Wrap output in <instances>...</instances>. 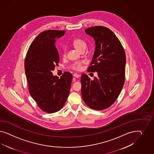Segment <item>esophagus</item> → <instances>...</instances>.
<instances>
[{
    "label": "esophagus",
    "mask_w": 154,
    "mask_h": 154,
    "mask_svg": "<svg viewBox=\"0 0 154 154\" xmlns=\"http://www.w3.org/2000/svg\"><path fill=\"white\" fill-rule=\"evenodd\" d=\"M73 76L75 77V78H77V79H78L79 77V76H80V75H78V74H76V73H75V74H73Z\"/></svg>",
    "instance_id": "obj_1"
}]
</instances>
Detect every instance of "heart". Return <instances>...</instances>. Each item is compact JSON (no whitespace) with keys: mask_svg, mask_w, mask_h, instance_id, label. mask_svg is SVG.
I'll use <instances>...</instances> for the list:
<instances>
[{"mask_svg":"<svg viewBox=\"0 0 154 154\" xmlns=\"http://www.w3.org/2000/svg\"><path fill=\"white\" fill-rule=\"evenodd\" d=\"M73 45L75 48L79 52L85 51L87 48V43L81 39H75L73 42ZM65 55V50H64V56ZM81 62H76L70 66V68L72 69L75 70H79L81 69Z\"/></svg>","mask_w":154,"mask_h":154,"instance_id":"obj_1","label":"heart"}]
</instances>
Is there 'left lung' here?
Returning a JSON list of instances; mask_svg holds the SVG:
<instances>
[{"instance_id":"obj_1","label":"left lung","mask_w":154,"mask_h":154,"mask_svg":"<svg viewBox=\"0 0 154 154\" xmlns=\"http://www.w3.org/2000/svg\"><path fill=\"white\" fill-rule=\"evenodd\" d=\"M85 33L93 38L95 48L88 71L97 72L91 79L81 75V94L85 103L94 109L110 107L121 93L125 81L126 56L121 43L109 29L93 26Z\"/></svg>"}]
</instances>
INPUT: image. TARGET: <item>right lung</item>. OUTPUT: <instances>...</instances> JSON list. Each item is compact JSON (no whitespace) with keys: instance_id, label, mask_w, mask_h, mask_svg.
<instances>
[{"instance_id":"add662e5","label":"right lung","mask_w":154,"mask_h":154,"mask_svg":"<svg viewBox=\"0 0 154 154\" xmlns=\"http://www.w3.org/2000/svg\"><path fill=\"white\" fill-rule=\"evenodd\" d=\"M65 30H48L40 33L28 49L25 71L29 93L42 111L54 113L61 109L68 97L73 76L69 72L59 79L52 71L59 62L55 47Z\"/></svg>"}]
</instances>
